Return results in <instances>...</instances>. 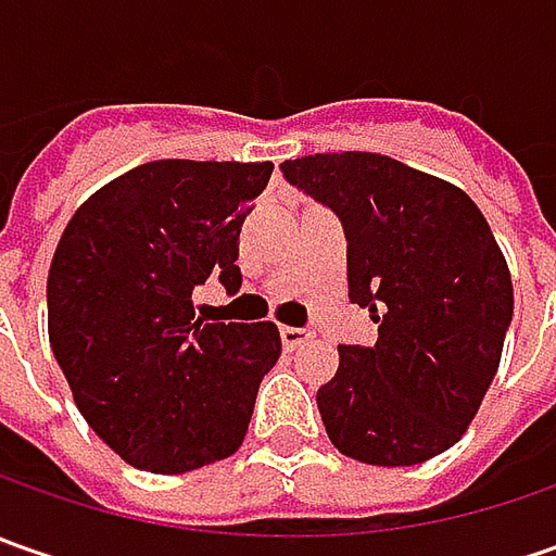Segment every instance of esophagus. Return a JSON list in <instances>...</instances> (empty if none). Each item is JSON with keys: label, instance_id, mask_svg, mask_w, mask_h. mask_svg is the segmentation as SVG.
Instances as JSON below:
<instances>
[{"label": "esophagus", "instance_id": "esophagus-1", "mask_svg": "<svg viewBox=\"0 0 556 556\" xmlns=\"http://www.w3.org/2000/svg\"><path fill=\"white\" fill-rule=\"evenodd\" d=\"M309 337V328H290V325H281V343H285V350H296V346L306 343Z\"/></svg>", "mask_w": 556, "mask_h": 556}]
</instances>
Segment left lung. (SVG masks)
I'll return each mask as SVG.
<instances>
[{
	"instance_id": "obj_1",
	"label": "left lung",
	"mask_w": 556,
	"mask_h": 556,
	"mask_svg": "<svg viewBox=\"0 0 556 556\" xmlns=\"http://www.w3.org/2000/svg\"><path fill=\"white\" fill-rule=\"evenodd\" d=\"M281 173L340 219L350 300L377 325L374 346H340L315 395L333 448L377 467L437 458L480 412L514 318L492 228L460 188L383 154H309Z\"/></svg>"
}]
</instances>
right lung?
I'll return each mask as SVG.
<instances>
[{
  "mask_svg": "<svg viewBox=\"0 0 556 556\" xmlns=\"http://www.w3.org/2000/svg\"><path fill=\"white\" fill-rule=\"evenodd\" d=\"M271 163L154 161L96 191L49 268V343L79 415L119 458L188 473L238 452L281 355L271 321H203L191 293L241 288L238 235Z\"/></svg>",
  "mask_w": 556,
  "mask_h": 556,
  "instance_id": "1",
  "label": "right lung"
}]
</instances>
